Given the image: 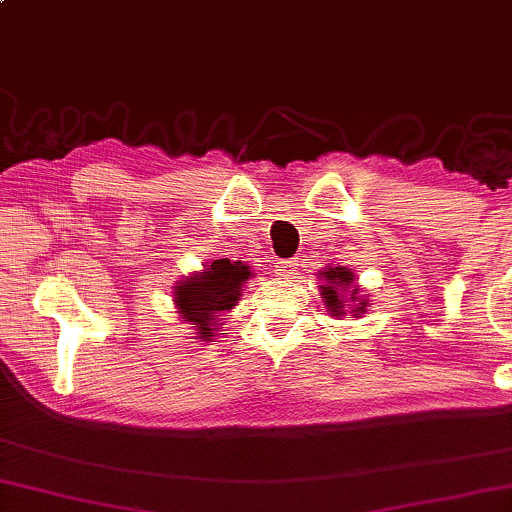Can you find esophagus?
Here are the masks:
<instances>
[{
  "instance_id": "34e87169",
  "label": "esophagus",
  "mask_w": 512,
  "mask_h": 512,
  "mask_svg": "<svg viewBox=\"0 0 512 512\" xmlns=\"http://www.w3.org/2000/svg\"><path fill=\"white\" fill-rule=\"evenodd\" d=\"M296 259H280V262H276V273L280 278H289L296 269Z\"/></svg>"
}]
</instances>
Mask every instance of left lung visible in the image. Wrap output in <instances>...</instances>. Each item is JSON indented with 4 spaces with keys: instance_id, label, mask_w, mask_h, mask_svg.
<instances>
[{
    "instance_id": "1",
    "label": "left lung",
    "mask_w": 512,
    "mask_h": 512,
    "mask_svg": "<svg viewBox=\"0 0 512 512\" xmlns=\"http://www.w3.org/2000/svg\"><path fill=\"white\" fill-rule=\"evenodd\" d=\"M319 278L324 280L322 299L329 308L331 317H345L349 308L354 315H363L368 308V299H358V287L354 285V273L347 266H329L326 271H319Z\"/></svg>"
}]
</instances>
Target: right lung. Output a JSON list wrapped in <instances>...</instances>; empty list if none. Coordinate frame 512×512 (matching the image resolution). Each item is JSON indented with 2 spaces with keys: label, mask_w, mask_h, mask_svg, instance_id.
<instances>
[{
  "label": "right lung",
  "mask_w": 512,
  "mask_h": 512,
  "mask_svg": "<svg viewBox=\"0 0 512 512\" xmlns=\"http://www.w3.org/2000/svg\"><path fill=\"white\" fill-rule=\"evenodd\" d=\"M253 273L243 262L216 259L207 269L179 280L174 287V305L181 322L195 324V338L213 342L220 326V315L232 310L241 299V285Z\"/></svg>",
  "instance_id": "1"
}]
</instances>
